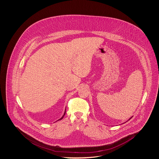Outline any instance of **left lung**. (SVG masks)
Segmentation results:
<instances>
[{"instance_id":"left-lung-1","label":"left lung","mask_w":159,"mask_h":159,"mask_svg":"<svg viewBox=\"0 0 159 159\" xmlns=\"http://www.w3.org/2000/svg\"><path fill=\"white\" fill-rule=\"evenodd\" d=\"M132 117H133V116H132ZM132 117H130V119H129L128 120H130V119H131V118H132Z\"/></svg>"}]
</instances>
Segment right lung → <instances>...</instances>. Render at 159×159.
I'll return each instance as SVG.
<instances>
[{"mask_svg":"<svg viewBox=\"0 0 159 159\" xmlns=\"http://www.w3.org/2000/svg\"><path fill=\"white\" fill-rule=\"evenodd\" d=\"M66 109H65V111H64V114H63V116H62V117H61L60 119H59V120H57V121H58V120H61V119H62V118H63V117H64V115H65V114H66Z\"/></svg>","mask_w":159,"mask_h":159,"instance_id":"right-lung-1","label":"right lung"}]
</instances>
